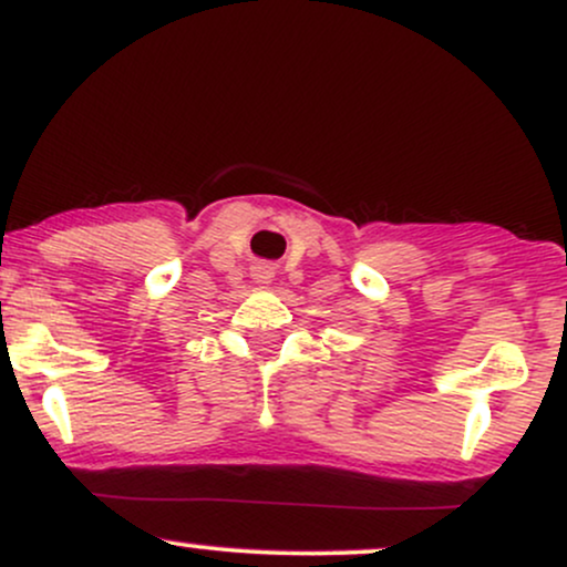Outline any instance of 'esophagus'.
I'll return each mask as SVG.
<instances>
[{
	"label": "esophagus",
	"mask_w": 567,
	"mask_h": 567,
	"mask_svg": "<svg viewBox=\"0 0 567 567\" xmlns=\"http://www.w3.org/2000/svg\"><path fill=\"white\" fill-rule=\"evenodd\" d=\"M252 277H256L261 285H266V282H269V279H271V271L266 269V266H258V271H256V275H252Z\"/></svg>",
	"instance_id": "1"
}]
</instances>
